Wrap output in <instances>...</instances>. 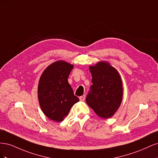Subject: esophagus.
Segmentation results:
<instances>
[{
	"instance_id": "esophagus-1",
	"label": "esophagus",
	"mask_w": 158,
	"mask_h": 158,
	"mask_svg": "<svg viewBox=\"0 0 158 158\" xmlns=\"http://www.w3.org/2000/svg\"><path fill=\"white\" fill-rule=\"evenodd\" d=\"M85 95H82V96H80V97L79 98V99H80V101H82V102L84 101V100H85Z\"/></svg>"
}]
</instances>
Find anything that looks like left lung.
Segmentation results:
<instances>
[{
	"label": "left lung",
	"instance_id": "obj_1",
	"mask_svg": "<svg viewBox=\"0 0 158 158\" xmlns=\"http://www.w3.org/2000/svg\"><path fill=\"white\" fill-rule=\"evenodd\" d=\"M92 85L86 96L87 104L103 118L112 117L123 98L122 81L117 70L105 62L89 66Z\"/></svg>",
	"mask_w": 158,
	"mask_h": 158
}]
</instances>
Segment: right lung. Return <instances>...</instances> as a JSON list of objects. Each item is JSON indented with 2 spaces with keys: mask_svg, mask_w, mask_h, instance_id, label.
<instances>
[{
  "mask_svg": "<svg viewBox=\"0 0 158 158\" xmlns=\"http://www.w3.org/2000/svg\"><path fill=\"white\" fill-rule=\"evenodd\" d=\"M73 65L64 61H56L43 73L38 85V99L45 115L60 122L67 116L70 109L79 99L74 94L68 82Z\"/></svg>",
  "mask_w": 158,
  "mask_h": 158,
  "instance_id": "obj_1",
  "label": "right lung"
}]
</instances>
